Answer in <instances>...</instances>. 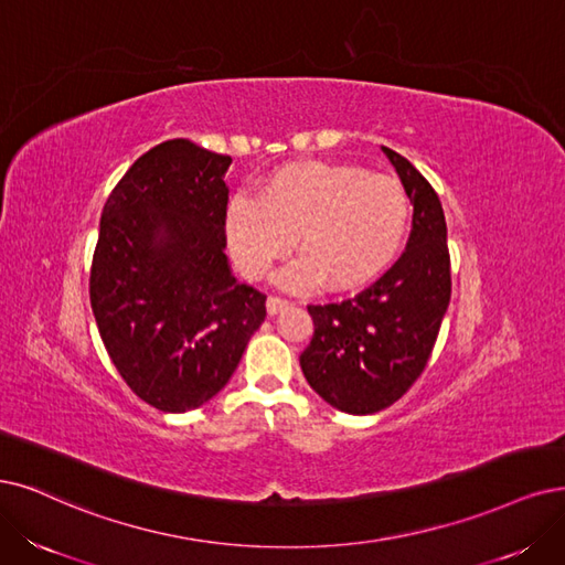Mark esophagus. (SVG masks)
Instances as JSON below:
<instances>
[{"instance_id":"1","label":"esophagus","mask_w":565,"mask_h":565,"mask_svg":"<svg viewBox=\"0 0 565 565\" xmlns=\"http://www.w3.org/2000/svg\"><path fill=\"white\" fill-rule=\"evenodd\" d=\"M288 305H290V302H288V300H284V298L269 296V298H267V315H269V317H275V315H279V311H284Z\"/></svg>"}]
</instances>
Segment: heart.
<instances>
[{
  "instance_id": "b5f03b06",
  "label": "heart",
  "mask_w": 565,
  "mask_h": 565,
  "mask_svg": "<svg viewBox=\"0 0 565 565\" xmlns=\"http://www.w3.org/2000/svg\"><path fill=\"white\" fill-rule=\"evenodd\" d=\"M409 225V198L401 181L367 174L349 162L302 160L269 172L258 200L235 195L225 212V237L235 263L258 279L296 246L300 260L277 281L302 290L359 288L380 277L398 254Z\"/></svg>"
}]
</instances>
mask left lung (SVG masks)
Listing matches in <instances>:
<instances>
[{
  "label": "left lung",
  "mask_w": 565,
  "mask_h": 565,
  "mask_svg": "<svg viewBox=\"0 0 565 565\" xmlns=\"http://www.w3.org/2000/svg\"><path fill=\"white\" fill-rule=\"evenodd\" d=\"M414 204L405 254L356 298L309 305L315 335L300 367L321 398L347 414H374L424 372L451 298L445 212L416 167L382 146Z\"/></svg>",
  "instance_id": "8db88e82"
}]
</instances>
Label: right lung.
Masks as SVG:
<instances>
[{"mask_svg": "<svg viewBox=\"0 0 565 565\" xmlns=\"http://www.w3.org/2000/svg\"><path fill=\"white\" fill-rule=\"evenodd\" d=\"M230 162L162 141L102 209L90 269L99 338L125 384L160 412L212 401L265 321V296L225 256Z\"/></svg>", "mask_w": 565, "mask_h": 565, "instance_id": "1", "label": "right lung"}]
</instances>
